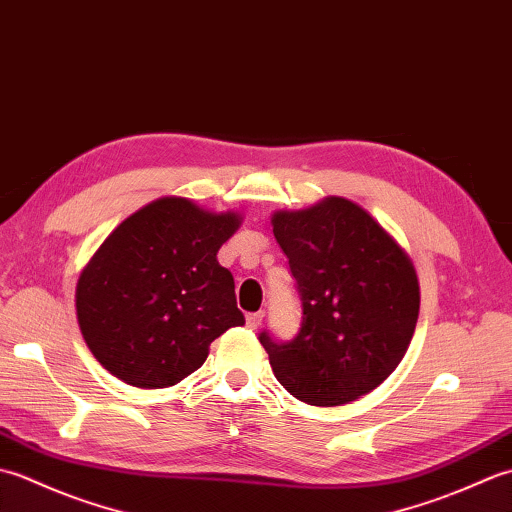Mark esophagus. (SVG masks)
Segmentation results:
<instances>
[{"mask_svg": "<svg viewBox=\"0 0 512 512\" xmlns=\"http://www.w3.org/2000/svg\"><path fill=\"white\" fill-rule=\"evenodd\" d=\"M262 321H264V312H250V314H246V325L250 330H257L259 325H262Z\"/></svg>", "mask_w": 512, "mask_h": 512, "instance_id": "34e87169", "label": "esophagus"}]
</instances>
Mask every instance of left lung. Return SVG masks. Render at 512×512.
Wrapping results in <instances>:
<instances>
[{"label": "left lung", "instance_id": "left-lung-1", "mask_svg": "<svg viewBox=\"0 0 512 512\" xmlns=\"http://www.w3.org/2000/svg\"><path fill=\"white\" fill-rule=\"evenodd\" d=\"M270 224L303 308L290 343L259 334L277 380L314 407L369 394L398 367L416 330L420 284L407 250L339 195L275 211Z\"/></svg>", "mask_w": 512, "mask_h": 512}]
</instances>
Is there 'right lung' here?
<instances>
[{"mask_svg":"<svg viewBox=\"0 0 512 512\" xmlns=\"http://www.w3.org/2000/svg\"><path fill=\"white\" fill-rule=\"evenodd\" d=\"M239 224L237 211L165 195L107 235L74 295L83 341L107 372L132 387H171L244 323L233 275L217 262Z\"/></svg>","mask_w":512,"mask_h":512,"instance_id":"1","label":"right lung"}]
</instances>
